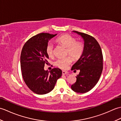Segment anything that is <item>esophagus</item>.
Returning a JSON list of instances; mask_svg holds the SVG:
<instances>
[{"mask_svg": "<svg viewBox=\"0 0 121 121\" xmlns=\"http://www.w3.org/2000/svg\"><path fill=\"white\" fill-rule=\"evenodd\" d=\"M68 73V72L67 71H62V74L63 75H66Z\"/></svg>", "mask_w": 121, "mask_h": 121, "instance_id": "34e87169", "label": "esophagus"}]
</instances>
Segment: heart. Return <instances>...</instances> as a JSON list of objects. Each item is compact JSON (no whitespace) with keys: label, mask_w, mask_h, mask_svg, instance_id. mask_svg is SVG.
<instances>
[{"label":"heart","mask_w":121,"mask_h":121,"mask_svg":"<svg viewBox=\"0 0 121 121\" xmlns=\"http://www.w3.org/2000/svg\"><path fill=\"white\" fill-rule=\"evenodd\" d=\"M56 41L64 47L67 48V54L70 55L75 60L79 59L84 51V45L81 42H76V39L71 35H63L56 38ZM54 46L52 43H49L46 46V52L49 56L53 55ZM72 62L70 56L59 58L56 60L55 65L62 69H66Z\"/></svg>","instance_id":"heart-1"}]
</instances>
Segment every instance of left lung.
I'll use <instances>...</instances> for the list:
<instances>
[{
    "mask_svg": "<svg viewBox=\"0 0 121 121\" xmlns=\"http://www.w3.org/2000/svg\"><path fill=\"white\" fill-rule=\"evenodd\" d=\"M72 32L80 35L84 43L83 53L71 69L80 71L71 89L78 93H85L93 88L99 81L103 69V56L95 38L83 33L74 30Z\"/></svg>",
    "mask_w": 121,
    "mask_h": 121,
    "instance_id": "obj_1",
    "label": "left lung"
}]
</instances>
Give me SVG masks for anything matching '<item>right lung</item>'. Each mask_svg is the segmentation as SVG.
<instances>
[{
	"mask_svg": "<svg viewBox=\"0 0 121 121\" xmlns=\"http://www.w3.org/2000/svg\"><path fill=\"white\" fill-rule=\"evenodd\" d=\"M56 35L40 33L28 40L22 48L20 63L23 78L27 87L35 94L49 93L62 76V71L59 68L50 71L44 70L49 58L46 46L49 40Z\"/></svg>",
	"mask_w": 121,
	"mask_h": 121,
	"instance_id": "obj_1",
	"label": "right lung"
}]
</instances>
